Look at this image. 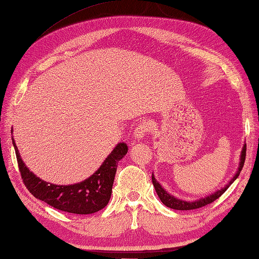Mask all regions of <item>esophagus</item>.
<instances>
[{"label":"esophagus","instance_id":"34e87169","mask_svg":"<svg viewBox=\"0 0 259 259\" xmlns=\"http://www.w3.org/2000/svg\"><path fill=\"white\" fill-rule=\"evenodd\" d=\"M150 133V125L148 122L142 121L140 123L136 126V129L134 130V136L136 139H143L146 135Z\"/></svg>","mask_w":259,"mask_h":259}]
</instances>
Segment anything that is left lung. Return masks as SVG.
Listing matches in <instances>:
<instances>
[{
    "label": "left lung",
    "mask_w": 259,
    "mask_h": 259,
    "mask_svg": "<svg viewBox=\"0 0 259 259\" xmlns=\"http://www.w3.org/2000/svg\"><path fill=\"white\" fill-rule=\"evenodd\" d=\"M246 144L243 145L242 150H241V155H240V163H239V167H238V171L234 177L231 179V180L229 181V183L224 188H222L221 190L215 191L214 194H211L207 197H204V198H200L198 200H195V201H186V200H182V199H179L176 198L175 196H172L168 194L166 190H164L162 186L159 185V182L156 181V179H155L154 175H152V181H153V185L155 190L157 192V196L159 197V199H161L162 203L167 206V207L173 208V209H178V210H189V209H197V208H200L203 207V206L208 205L210 203H213L214 200H216L219 198V197L222 196L225 191H227L228 188L231 186V183L236 180V179L240 175V172L243 167V163H244V159H246Z\"/></svg>",
    "instance_id": "obj_1"
}]
</instances>
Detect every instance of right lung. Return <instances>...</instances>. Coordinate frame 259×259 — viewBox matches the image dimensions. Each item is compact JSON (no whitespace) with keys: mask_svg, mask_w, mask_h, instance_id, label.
I'll return each instance as SVG.
<instances>
[{"mask_svg":"<svg viewBox=\"0 0 259 259\" xmlns=\"http://www.w3.org/2000/svg\"><path fill=\"white\" fill-rule=\"evenodd\" d=\"M12 144L21 179L30 194L56 209L80 215L96 213L109 204L117 163L128 152L125 143L117 144L92 177L76 185L58 186L43 181L30 172L21 159L13 138Z\"/></svg>","mask_w":259,"mask_h":259,"instance_id":"obj_1","label":"right lung"}]
</instances>
